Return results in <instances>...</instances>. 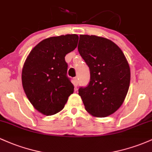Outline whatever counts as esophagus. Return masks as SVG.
<instances>
[{
  "instance_id": "obj_1",
  "label": "esophagus",
  "mask_w": 152,
  "mask_h": 152,
  "mask_svg": "<svg viewBox=\"0 0 152 152\" xmlns=\"http://www.w3.org/2000/svg\"><path fill=\"white\" fill-rule=\"evenodd\" d=\"M73 84H74L75 87L76 88V86H78V84H79V78L76 76V77L73 78Z\"/></svg>"
}]
</instances>
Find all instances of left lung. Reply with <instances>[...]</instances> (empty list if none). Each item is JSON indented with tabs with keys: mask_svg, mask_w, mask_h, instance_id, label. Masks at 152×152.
<instances>
[{
	"mask_svg": "<svg viewBox=\"0 0 152 152\" xmlns=\"http://www.w3.org/2000/svg\"><path fill=\"white\" fill-rule=\"evenodd\" d=\"M78 50L90 71L89 83L79 89L85 109L95 117L113 114L122 105L130 85L124 54L110 39L86 34L80 35Z\"/></svg>",
	"mask_w": 152,
	"mask_h": 152,
	"instance_id": "obj_1",
	"label": "left lung"
}]
</instances>
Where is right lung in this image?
Segmentation results:
<instances>
[{
	"instance_id": "add662e5",
	"label": "right lung",
	"mask_w": 152,
	"mask_h": 152,
	"mask_svg": "<svg viewBox=\"0 0 152 152\" xmlns=\"http://www.w3.org/2000/svg\"><path fill=\"white\" fill-rule=\"evenodd\" d=\"M77 34L52 37L30 52L22 69L24 92L34 107L45 115L62 110L74 86L67 76L65 56L76 48Z\"/></svg>"
}]
</instances>
